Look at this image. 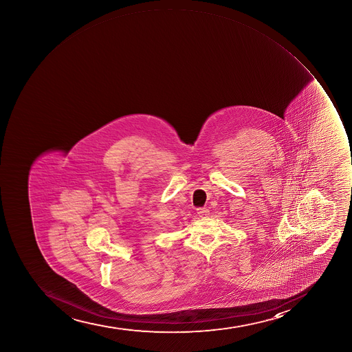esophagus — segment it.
Returning a JSON list of instances; mask_svg holds the SVG:
<instances>
[{"label":"esophagus","mask_w":352,"mask_h":352,"mask_svg":"<svg viewBox=\"0 0 352 352\" xmlns=\"http://www.w3.org/2000/svg\"><path fill=\"white\" fill-rule=\"evenodd\" d=\"M197 214H198V215H199V217L201 218L208 217L209 210L208 209L205 208V207H204V208H202L201 207V208L197 209Z\"/></svg>","instance_id":"esophagus-1"}]
</instances>
